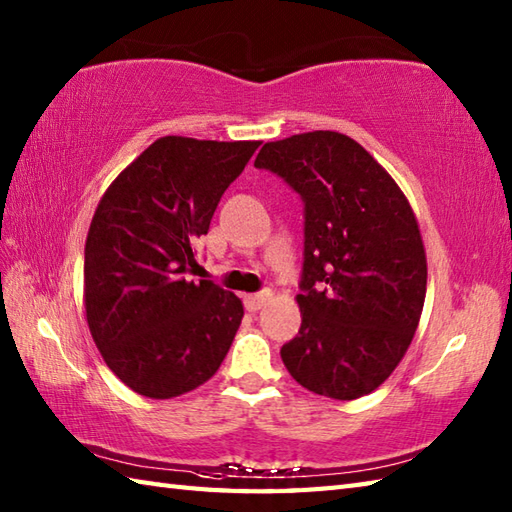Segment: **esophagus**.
<instances>
[{
    "label": "esophagus",
    "mask_w": 512,
    "mask_h": 512,
    "mask_svg": "<svg viewBox=\"0 0 512 512\" xmlns=\"http://www.w3.org/2000/svg\"><path fill=\"white\" fill-rule=\"evenodd\" d=\"M270 297H273V292H270V290H262V292H257V295H246L244 306H246L248 312H257V310H262L266 306Z\"/></svg>",
    "instance_id": "1"
}]
</instances>
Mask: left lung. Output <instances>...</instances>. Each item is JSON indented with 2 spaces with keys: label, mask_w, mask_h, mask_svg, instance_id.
Here are the masks:
<instances>
[{
  "label": "left lung",
  "mask_w": 512,
  "mask_h": 512,
  "mask_svg": "<svg viewBox=\"0 0 512 512\" xmlns=\"http://www.w3.org/2000/svg\"><path fill=\"white\" fill-rule=\"evenodd\" d=\"M255 167L306 202L301 328L281 361L319 396L372 394L407 354L427 295V255L407 195L354 138L330 129L266 143Z\"/></svg>",
  "instance_id": "left-lung-1"
}]
</instances>
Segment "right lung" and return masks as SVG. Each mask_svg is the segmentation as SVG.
<instances>
[{
	"label": "right lung",
	"instance_id": "right-lung-1",
	"mask_svg": "<svg viewBox=\"0 0 512 512\" xmlns=\"http://www.w3.org/2000/svg\"><path fill=\"white\" fill-rule=\"evenodd\" d=\"M259 140L162 136L107 187L85 239L83 303L107 367L140 396L204 385L242 323V299L198 270L222 193Z\"/></svg>",
	"mask_w": 512,
	"mask_h": 512
}]
</instances>
